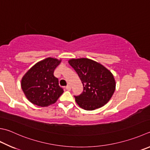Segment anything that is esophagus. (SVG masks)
<instances>
[{"mask_svg":"<svg viewBox=\"0 0 150 150\" xmlns=\"http://www.w3.org/2000/svg\"><path fill=\"white\" fill-rule=\"evenodd\" d=\"M65 89L67 90V91H70V90H71V87H70V85H67V86L65 87Z\"/></svg>","mask_w":150,"mask_h":150,"instance_id":"34e87169","label":"esophagus"}]
</instances>
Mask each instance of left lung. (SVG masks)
<instances>
[{
	"label": "left lung",
	"instance_id": "obj_1",
	"mask_svg": "<svg viewBox=\"0 0 150 150\" xmlns=\"http://www.w3.org/2000/svg\"><path fill=\"white\" fill-rule=\"evenodd\" d=\"M69 63L83 83V92L74 96L79 106L86 110H93L108 103L115 89L112 73L100 63L87 58L72 59Z\"/></svg>",
	"mask_w": 150,
	"mask_h": 150
}]
</instances>
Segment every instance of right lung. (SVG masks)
<instances>
[{"instance_id": "right-lung-1", "label": "right lung", "mask_w": 150, "mask_h": 150, "mask_svg": "<svg viewBox=\"0 0 150 150\" xmlns=\"http://www.w3.org/2000/svg\"><path fill=\"white\" fill-rule=\"evenodd\" d=\"M61 60L48 57L35 64L28 70L21 80V88L30 103L38 106L54 104L63 94L54 70Z\"/></svg>"}]
</instances>
